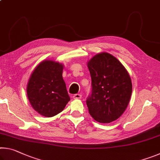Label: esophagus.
Returning <instances> with one entry per match:
<instances>
[{
    "label": "esophagus",
    "mask_w": 160,
    "mask_h": 160,
    "mask_svg": "<svg viewBox=\"0 0 160 160\" xmlns=\"http://www.w3.org/2000/svg\"><path fill=\"white\" fill-rule=\"evenodd\" d=\"M82 98V95L80 94H76L73 95V99H80Z\"/></svg>",
    "instance_id": "esophagus-1"
}]
</instances>
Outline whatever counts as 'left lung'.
Wrapping results in <instances>:
<instances>
[{
	"label": "left lung",
	"mask_w": 160,
	"mask_h": 160,
	"mask_svg": "<svg viewBox=\"0 0 160 160\" xmlns=\"http://www.w3.org/2000/svg\"><path fill=\"white\" fill-rule=\"evenodd\" d=\"M88 67L92 78V94L86 101L89 113L97 122H112L128 107L132 93L131 77L122 63L107 52L93 56Z\"/></svg>",
	"instance_id": "8db88e82"
}]
</instances>
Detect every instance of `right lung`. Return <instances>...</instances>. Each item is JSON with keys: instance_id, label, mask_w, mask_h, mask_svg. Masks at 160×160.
Masks as SVG:
<instances>
[{"instance_id": "obj_1", "label": "right lung", "mask_w": 160, "mask_h": 160, "mask_svg": "<svg viewBox=\"0 0 160 160\" xmlns=\"http://www.w3.org/2000/svg\"><path fill=\"white\" fill-rule=\"evenodd\" d=\"M63 65L52 60L42 61L35 68L27 85L33 109L45 117L61 112L70 101L63 79Z\"/></svg>"}]
</instances>
